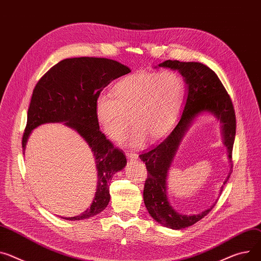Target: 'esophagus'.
<instances>
[{
    "instance_id": "esophagus-1",
    "label": "esophagus",
    "mask_w": 261,
    "mask_h": 261,
    "mask_svg": "<svg viewBox=\"0 0 261 261\" xmlns=\"http://www.w3.org/2000/svg\"><path fill=\"white\" fill-rule=\"evenodd\" d=\"M126 156L128 160H130V161H135V160L138 159V154L137 153H134V152H129L127 151L126 152Z\"/></svg>"
}]
</instances>
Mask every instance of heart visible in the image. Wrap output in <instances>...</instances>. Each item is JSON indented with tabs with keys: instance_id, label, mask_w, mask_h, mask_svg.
Returning a JSON list of instances; mask_svg holds the SVG:
<instances>
[{
	"instance_id": "obj_1",
	"label": "heart",
	"mask_w": 261,
	"mask_h": 261,
	"mask_svg": "<svg viewBox=\"0 0 261 261\" xmlns=\"http://www.w3.org/2000/svg\"><path fill=\"white\" fill-rule=\"evenodd\" d=\"M184 95V79L174 71L133 73L116 84L113 94L98 95L96 120L115 141L123 137L132 121L135 128L126 142L132 147H140L146 139L156 142L171 130Z\"/></svg>"
}]
</instances>
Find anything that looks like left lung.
Returning a JSON list of instances; mask_svg holds the SVG:
<instances>
[{
  "label": "left lung",
  "instance_id": "obj_1",
  "mask_svg": "<svg viewBox=\"0 0 261 261\" xmlns=\"http://www.w3.org/2000/svg\"><path fill=\"white\" fill-rule=\"evenodd\" d=\"M158 67L176 70L187 85V97L181 118L170 134L149 151L140 154L145 162L147 178L143 190V199L150 216L164 227L181 230L190 227L206 216L210 208L197 214H182L173 209L167 197V174L179 143L196 117L204 113L213 115L222 123L223 142L228 149L231 169L224 185L232 173V149L236 133V118L231 98L217 75L207 66L194 62L165 61ZM156 68V67H155Z\"/></svg>",
  "mask_w": 261,
  "mask_h": 261
}]
</instances>
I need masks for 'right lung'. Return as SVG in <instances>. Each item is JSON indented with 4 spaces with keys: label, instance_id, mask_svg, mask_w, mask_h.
<instances>
[{
    "label": "right lung",
    "instance_id": "obj_1",
    "mask_svg": "<svg viewBox=\"0 0 261 261\" xmlns=\"http://www.w3.org/2000/svg\"><path fill=\"white\" fill-rule=\"evenodd\" d=\"M129 72L128 67L113 59L67 58L53 66L33 90L22 140L23 153L34 128L46 123H64L85 140L95 159L98 179L93 203L82 214L65 219H86L103 211L111 198L110 181L126 165L123 151L115 148L100 132L95 102L110 83Z\"/></svg>",
    "mask_w": 261,
    "mask_h": 261
}]
</instances>
